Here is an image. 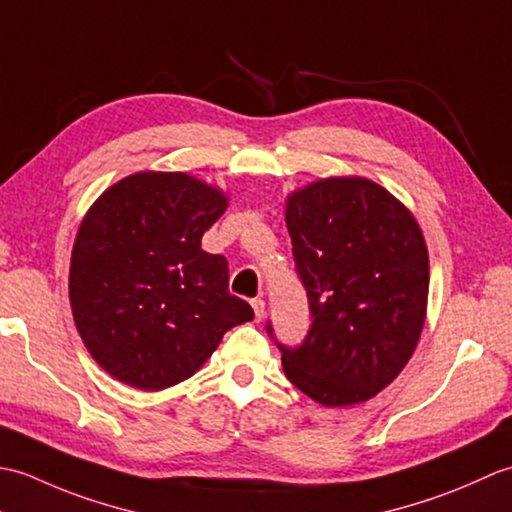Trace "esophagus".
<instances>
[{"instance_id": "obj_1", "label": "esophagus", "mask_w": 512, "mask_h": 512, "mask_svg": "<svg viewBox=\"0 0 512 512\" xmlns=\"http://www.w3.org/2000/svg\"><path fill=\"white\" fill-rule=\"evenodd\" d=\"M250 306H253V310H255V319L262 321L264 319V312H266L264 299H253V301H250Z\"/></svg>"}]
</instances>
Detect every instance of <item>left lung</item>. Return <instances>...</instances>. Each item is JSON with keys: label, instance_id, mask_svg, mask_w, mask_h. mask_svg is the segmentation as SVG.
<instances>
[{"label": "left lung", "instance_id": "obj_1", "mask_svg": "<svg viewBox=\"0 0 512 512\" xmlns=\"http://www.w3.org/2000/svg\"><path fill=\"white\" fill-rule=\"evenodd\" d=\"M286 226L312 312L301 347L279 345L288 380L323 407L374 398L405 369L427 319L418 220L374 180L332 176L288 195Z\"/></svg>", "mask_w": 512, "mask_h": 512}]
</instances>
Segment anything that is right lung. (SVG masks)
<instances>
[{"instance_id": "obj_1", "label": "right lung", "mask_w": 512, "mask_h": 512, "mask_svg": "<svg viewBox=\"0 0 512 512\" xmlns=\"http://www.w3.org/2000/svg\"><path fill=\"white\" fill-rule=\"evenodd\" d=\"M220 187L182 171H138L83 215L70 257V308L92 358L118 383L160 391L191 378L224 332L253 321L228 292V264L202 250Z\"/></svg>"}]
</instances>
